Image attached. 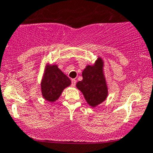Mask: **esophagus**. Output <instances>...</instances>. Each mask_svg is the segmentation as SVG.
I'll use <instances>...</instances> for the list:
<instances>
[{"label": "esophagus", "instance_id": "34e87169", "mask_svg": "<svg viewBox=\"0 0 153 153\" xmlns=\"http://www.w3.org/2000/svg\"><path fill=\"white\" fill-rule=\"evenodd\" d=\"M75 85H76V80L72 79V86H75Z\"/></svg>", "mask_w": 153, "mask_h": 153}]
</instances>
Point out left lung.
I'll return each mask as SVG.
<instances>
[{"instance_id":"obj_1","label":"left lung","mask_w":153,"mask_h":153,"mask_svg":"<svg viewBox=\"0 0 153 153\" xmlns=\"http://www.w3.org/2000/svg\"><path fill=\"white\" fill-rule=\"evenodd\" d=\"M82 81L77 83V88L81 91L91 106L96 107L108 96V88L103 74V61L100 57L94 65H87L82 72Z\"/></svg>"}]
</instances>
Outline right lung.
Segmentation results:
<instances>
[{
	"instance_id": "1",
	"label": "right lung",
	"mask_w": 153,
	"mask_h": 153,
	"mask_svg": "<svg viewBox=\"0 0 153 153\" xmlns=\"http://www.w3.org/2000/svg\"><path fill=\"white\" fill-rule=\"evenodd\" d=\"M71 85L69 78L56 65H47L41 80L42 96L49 102H54L60 97L62 91Z\"/></svg>"
}]
</instances>
